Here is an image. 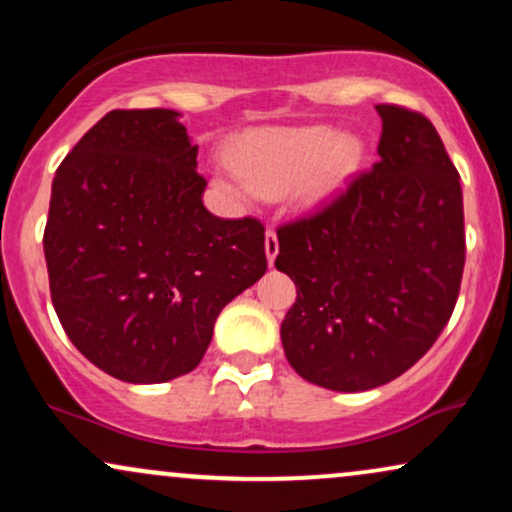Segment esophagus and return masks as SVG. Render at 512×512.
<instances>
[{
	"label": "esophagus",
	"mask_w": 512,
	"mask_h": 512,
	"mask_svg": "<svg viewBox=\"0 0 512 512\" xmlns=\"http://www.w3.org/2000/svg\"><path fill=\"white\" fill-rule=\"evenodd\" d=\"M264 255H267L269 267H272L274 260H276V255H279V240H276V233L274 231L264 233Z\"/></svg>",
	"instance_id": "1"
}]
</instances>
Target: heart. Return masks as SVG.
Here are the masks:
<instances>
[{
    "label": "heart",
    "mask_w": 512,
    "mask_h": 512,
    "mask_svg": "<svg viewBox=\"0 0 512 512\" xmlns=\"http://www.w3.org/2000/svg\"><path fill=\"white\" fill-rule=\"evenodd\" d=\"M363 154L361 139L327 125L255 129L233 144L236 170H216L214 180L240 204L291 192L298 209L315 214L349 190Z\"/></svg>",
    "instance_id": "b5f03b06"
}]
</instances>
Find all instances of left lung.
<instances>
[{
    "instance_id": "8db88e82",
    "label": "left lung",
    "mask_w": 512,
    "mask_h": 512,
    "mask_svg": "<svg viewBox=\"0 0 512 512\" xmlns=\"http://www.w3.org/2000/svg\"><path fill=\"white\" fill-rule=\"evenodd\" d=\"M370 173L330 207L279 228L276 269L296 284L281 322L291 368L334 392L399 378L448 325L464 269L460 175L424 115L375 105Z\"/></svg>"
}]
</instances>
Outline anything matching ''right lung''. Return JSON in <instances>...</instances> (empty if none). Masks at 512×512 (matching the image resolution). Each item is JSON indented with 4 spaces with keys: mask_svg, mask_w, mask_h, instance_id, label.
Returning <instances> with one entry per match:
<instances>
[{
    "mask_svg": "<svg viewBox=\"0 0 512 512\" xmlns=\"http://www.w3.org/2000/svg\"><path fill=\"white\" fill-rule=\"evenodd\" d=\"M180 117L113 110L52 180V305L76 349L132 385L195 370L221 310L267 272L262 223L204 207L207 180Z\"/></svg>",
    "mask_w": 512,
    "mask_h": 512,
    "instance_id": "right-lung-1",
    "label": "right lung"
}]
</instances>
